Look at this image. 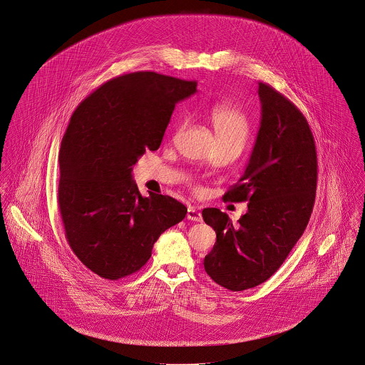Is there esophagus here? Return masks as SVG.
<instances>
[{
  "label": "esophagus",
  "mask_w": 365,
  "mask_h": 365,
  "mask_svg": "<svg viewBox=\"0 0 365 365\" xmlns=\"http://www.w3.org/2000/svg\"><path fill=\"white\" fill-rule=\"evenodd\" d=\"M186 217H187L189 221H193V222H201L202 221L201 212L197 211L196 208H193V207L187 208V215Z\"/></svg>",
  "instance_id": "34e87169"
}]
</instances>
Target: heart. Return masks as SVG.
<instances>
[{
	"mask_svg": "<svg viewBox=\"0 0 365 365\" xmlns=\"http://www.w3.org/2000/svg\"><path fill=\"white\" fill-rule=\"evenodd\" d=\"M211 123L215 132L217 143L232 144L243 148L250 133V125L246 115L229 106L215 107L211 113Z\"/></svg>",
	"mask_w": 365,
	"mask_h": 365,
	"instance_id": "obj_1",
	"label": "heart"
}]
</instances>
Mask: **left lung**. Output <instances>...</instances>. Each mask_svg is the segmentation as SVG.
Masks as SVG:
<instances>
[{
	"instance_id": "1",
	"label": "left lung",
	"mask_w": 365,
	"mask_h": 365,
	"mask_svg": "<svg viewBox=\"0 0 365 365\" xmlns=\"http://www.w3.org/2000/svg\"><path fill=\"white\" fill-rule=\"evenodd\" d=\"M261 122L249 164L225 201H249L232 224L218 208L202 210L217 233L204 258L211 279L232 292L269 279L309 224L317 192V151L309 122L269 84L258 83Z\"/></svg>"
}]
</instances>
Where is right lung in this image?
I'll use <instances>...</instances> for the list:
<instances>
[{
    "instance_id": "obj_1",
    "label": "right lung",
    "mask_w": 365,
    "mask_h": 365,
    "mask_svg": "<svg viewBox=\"0 0 365 365\" xmlns=\"http://www.w3.org/2000/svg\"><path fill=\"white\" fill-rule=\"evenodd\" d=\"M196 82L155 72L113 78L72 113L59 150L58 204L71 249L98 277L138 272L157 239L187 208L163 195L143 197L132 170L160 148L175 106Z\"/></svg>"
}]
</instances>
